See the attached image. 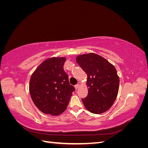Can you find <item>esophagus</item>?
Here are the masks:
<instances>
[{"label":"esophagus","mask_w":148,"mask_h":148,"mask_svg":"<svg viewBox=\"0 0 148 148\" xmlns=\"http://www.w3.org/2000/svg\"><path fill=\"white\" fill-rule=\"evenodd\" d=\"M79 87V84H76L75 86V88L76 89H78V88Z\"/></svg>","instance_id":"obj_1"}]
</instances>
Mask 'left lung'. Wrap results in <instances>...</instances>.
<instances>
[{
    "mask_svg": "<svg viewBox=\"0 0 148 148\" xmlns=\"http://www.w3.org/2000/svg\"><path fill=\"white\" fill-rule=\"evenodd\" d=\"M76 60L88 76V94L82 99L84 106L93 114L105 112L118 95L120 81L117 70L104 58L94 53L79 55Z\"/></svg>",
    "mask_w": 148,
    "mask_h": 148,
    "instance_id": "obj_1",
    "label": "left lung"
}]
</instances>
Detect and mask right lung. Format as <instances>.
<instances>
[{
	"label": "right lung",
	"mask_w": 148,
	"mask_h": 148,
	"mask_svg": "<svg viewBox=\"0 0 148 148\" xmlns=\"http://www.w3.org/2000/svg\"><path fill=\"white\" fill-rule=\"evenodd\" d=\"M65 57H52L42 62L32 74L29 92L42 112L59 115L66 110L75 88L64 70Z\"/></svg>",
	"instance_id": "1"
}]
</instances>
